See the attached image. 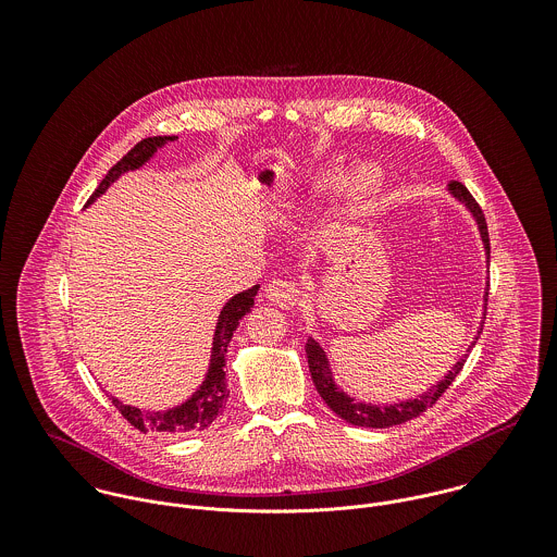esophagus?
I'll return each instance as SVG.
<instances>
[{
    "label": "esophagus",
    "instance_id": "34e87169",
    "mask_svg": "<svg viewBox=\"0 0 557 557\" xmlns=\"http://www.w3.org/2000/svg\"><path fill=\"white\" fill-rule=\"evenodd\" d=\"M298 287L292 281H283V278H274L265 285V298L278 307H292L298 298Z\"/></svg>",
    "mask_w": 557,
    "mask_h": 557
}]
</instances>
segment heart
Wrapping results in <instances>:
<instances>
[{"label":"heart","mask_w":557,"mask_h":557,"mask_svg":"<svg viewBox=\"0 0 557 557\" xmlns=\"http://www.w3.org/2000/svg\"><path fill=\"white\" fill-rule=\"evenodd\" d=\"M330 180H325V188H327ZM382 186V177L375 169H362L358 171L347 184H345V190H343V203L347 210L356 212V210H364L377 195Z\"/></svg>","instance_id":"heart-1"}]
</instances>
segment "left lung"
Masks as SVG:
<instances>
[{"label":"left lung","mask_w":557,"mask_h":557,"mask_svg":"<svg viewBox=\"0 0 557 557\" xmlns=\"http://www.w3.org/2000/svg\"><path fill=\"white\" fill-rule=\"evenodd\" d=\"M448 190H450L453 197H457L461 203H466V208H468V210L472 212V216L476 219L480 238H482L486 257H488L491 246H488L486 221H484V214H482L476 199L470 195V190H468L461 182H450V184H448ZM486 296H488V292L484 294V300H486ZM484 311H486V307H484ZM480 332H482V325H480ZM480 332H478V334H480ZM476 341H474L470 347H474ZM468 351H470V349H468ZM307 358H309V369H311V377H313V384H315V388H318L319 397L327 403V407H330L338 418H343L345 422L356 424V426L386 429V426H395V424H403V422H407V420H413V418H418L424 409L433 407V403L448 391V386H450V384L455 382V377L461 373V369H463V364H466V360H468V354H463L461 360L448 371V375H446L444 380H440L435 386H431L429 393H424L422 397L409 398V400H400V403H391V405L362 403V400H356V398L345 395V393L334 384L332 371H330V364H327V358H325V351L319 347V343L315 338H309V341H307Z\"/></svg>","instance_id":"obj_1"}]
</instances>
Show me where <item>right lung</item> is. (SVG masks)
Instances as JSON below:
<instances>
[{
  "instance_id": "1",
  "label": "right lung",
  "mask_w": 557,
  "mask_h": 557,
  "mask_svg": "<svg viewBox=\"0 0 557 557\" xmlns=\"http://www.w3.org/2000/svg\"><path fill=\"white\" fill-rule=\"evenodd\" d=\"M177 137H148L144 141H139L126 157L117 160L109 173L104 175V180L98 184V188L94 190V195L89 197L87 206L91 201H96V197H100L122 173L139 169L141 164H146L148 160L154 157V152L162 148L166 141H175ZM259 292V285L236 294L221 311L219 323L214 330V341H212V356H210V367L206 373L203 384L199 386V391L184 400L182 405H175L171 409L164 411H144L139 407H131L126 403H122L120 398L111 397V403L117 407V411L139 431H154V433H171V435H186V433H195V431H203L208 429L212 422H216V418L225 411V403L230 397L227 391V373H225V356H227V345L234 336V330L239 325V319L246 313H250V307L255 305V296Z\"/></svg>"
}]
</instances>
